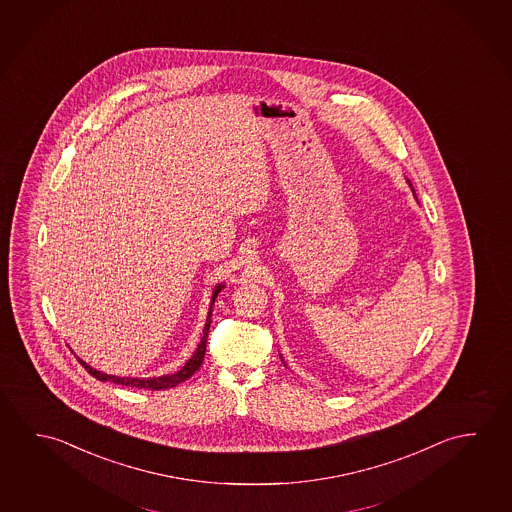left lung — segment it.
<instances>
[{"mask_svg":"<svg viewBox=\"0 0 512 512\" xmlns=\"http://www.w3.org/2000/svg\"><path fill=\"white\" fill-rule=\"evenodd\" d=\"M408 184H410V181H408ZM410 188H412V184H410ZM412 191H414V188H412ZM414 195H416V193H414ZM281 362H283V364H285V360H283V356H281Z\"/></svg>","mask_w":512,"mask_h":512,"instance_id":"8db88e82","label":"left lung"}]
</instances>
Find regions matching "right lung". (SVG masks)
Returning <instances> with one entry per match:
<instances>
[{
    "label": "right lung",
    "instance_id": "1",
    "mask_svg": "<svg viewBox=\"0 0 512 512\" xmlns=\"http://www.w3.org/2000/svg\"><path fill=\"white\" fill-rule=\"evenodd\" d=\"M224 283H218L213 288V294H211V303H209L208 319L204 324V330H202V338H200L199 346L195 349V353L191 355L190 360L186 364L182 365L181 369L174 374H163V376H156V378H129V376H114V374L102 373V371H96L95 367L86 364L84 360L78 358V362L82 367H86L87 373L91 374L96 380L100 382H113L118 385H125V387H136V389H152V390H165L172 389L179 383L186 382L188 378H191L193 374L199 371L200 365L204 362V355H206V344H208V331L211 326V312H213V304L217 295L220 294V290L224 288Z\"/></svg>",
    "mask_w": 512,
    "mask_h": 512
}]
</instances>
